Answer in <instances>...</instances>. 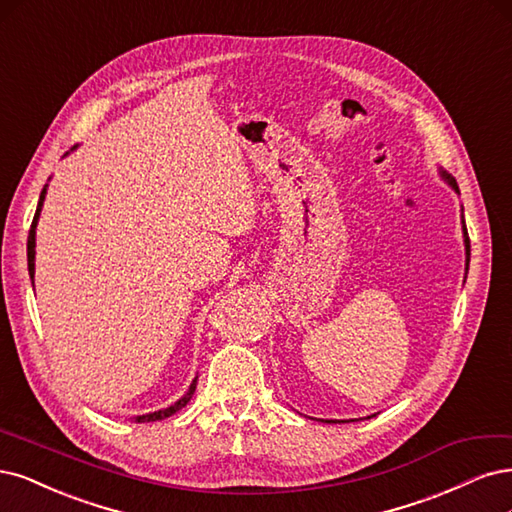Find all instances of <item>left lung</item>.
I'll use <instances>...</instances> for the list:
<instances>
[{"label": "left lung", "instance_id": "8db88e82", "mask_svg": "<svg viewBox=\"0 0 512 512\" xmlns=\"http://www.w3.org/2000/svg\"><path fill=\"white\" fill-rule=\"evenodd\" d=\"M442 176H444V178H447V180H449V183L453 185V189H455V191L459 193V189H457V183H455V180H453V178H451V176H449L447 172H442ZM464 242H466V255L470 257V238H468V232H466V225H464ZM468 261H470V259H468ZM466 270H468V268H466Z\"/></svg>", "mask_w": 512, "mask_h": 512}]
</instances>
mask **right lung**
<instances>
[{
	"label": "right lung",
	"mask_w": 512,
	"mask_h": 512,
	"mask_svg": "<svg viewBox=\"0 0 512 512\" xmlns=\"http://www.w3.org/2000/svg\"><path fill=\"white\" fill-rule=\"evenodd\" d=\"M44 195H46V187L42 189L40 193V202H38V210L34 214V221H31V227H29V236H27V266H29V276H31V283H34V261H36V227H38V217H40V210H42V202H44ZM195 385L197 381L191 383L189 391L180 398L176 404H172L170 408H163V410H157V412H151V415H142V417H136V423H148V421H161L166 417H172L174 412H178L180 408H185L187 402L193 398V391H195Z\"/></svg>",
	"instance_id": "right-lung-1"
}]
</instances>
